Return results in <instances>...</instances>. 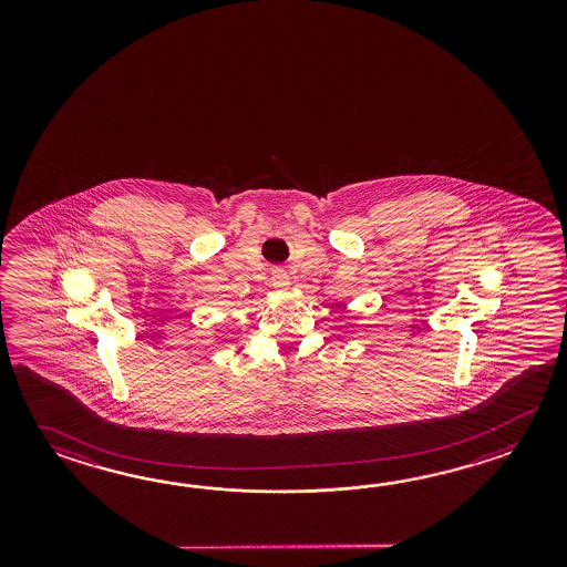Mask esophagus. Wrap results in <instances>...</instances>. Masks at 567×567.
<instances>
[{"label": "esophagus", "instance_id": "esophagus-1", "mask_svg": "<svg viewBox=\"0 0 567 567\" xmlns=\"http://www.w3.org/2000/svg\"><path fill=\"white\" fill-rule=\"evenodd\" d=\"M271 284H274V288H288V271H286V269H281V267H276V269H274V274H271Z\"/></svg>", "mask_w": 567, "mask_h": 567}]
</instances>
